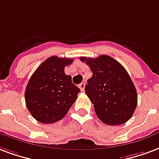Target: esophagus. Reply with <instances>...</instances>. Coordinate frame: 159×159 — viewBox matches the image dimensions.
Returning <instances> with one entry per match:
<instances>
[{
    "instance_id": "esophagus-1",
    "label": "esophagus",
    "mask_w": 159,
    "mask_h": 159,
    "mask_svg": "<svg viewBox=\"0 0 159 159\" xmlns=\"http://www.w3.org/2000/svg\"><path fill=\"white\" fill-rule=\"evenodd\" d=\"M79 88L81 89V91L83 92L84 91V89H85V83H82L81 84H79Z\"/></svg>"
}]
</instances>
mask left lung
<instances>
[{"mask_svg":"<svg viewBox=\"0 0 159 159\" xmlns=\"http://www.w3.org/2000/svg\"><path fill=\"white\" fill-rule=\"evenodd\" d=\"M80 60L93 72L85 86V93L98 119L109 125L128 121L136 108L137 93L126 70L105 55L95 59L80 57Z\"/></svg>","mask_w":159,"mask_h":159,"instance_id":"obj_1","label":"left lung"}]
</instances>
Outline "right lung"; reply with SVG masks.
I'll return each instance as SVG.
<instances>
[{
  "label": "right lung",
  "mask_w": 159,
  "mask_h": 159,
  "mask_svg": "<svg viewBox=\"0 0 159 159\" xmlns=\"http://www.w3.org/2000/svg\"><path fill=\"white\" fill-rule=\"evenodd\" d=\"M73 59L51 56L37 68L25 90V102L32 116L43 124L64 118L76 101L80 89L65 74Z\"/></svg>",
  "instance_id": "obj_1"
}]
</instances>
